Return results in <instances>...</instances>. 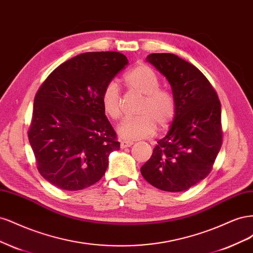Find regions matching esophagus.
Wrapping results in <instances>:
<instances>
[{
	"label": "esophagus",
	"instance_id": "1",
	"mask_svg": "<svg viewBox=\"0 0 253 253\" xmlns=\"http://www.w3.org/2000/svg\"><path fill=\"white\" fill-rule=\"evenodd\" d=\"M132 144H133L132 141H121V142H120V148H121V149H126V148L131 147Z\"/></svg>",
	"mask_w": 253,
	"mask_h": 253
}]
</instances>
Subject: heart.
<instances>
[{
  "instance_id": "heart-1",
  "label": "heart",
  "mask_w": 253,
  "mask_h": 253,
  "mask_svg": "<svg viewBox=\"0 0 253 253\" xmlns=\"http://www.w3.org/2000/svg\"><path fill=\"white\" fill-rule=\"evenodd\" d=\"M126 85L143 96L137 114L139 116L128 118L118 127L122 138L135 140L148 138L156 131V126L164 129L174 120L177 103L170 90L160 88L157 74L145 64H140L125 75ZM103 111L113 120L122 117V100L118 84L114 81L104 86L101 94Z\"/></svg>"
}]
</instances>
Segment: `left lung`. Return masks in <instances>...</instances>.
<instances>
[{"instance_id": "left-lung-1", "label": "left lung", "mask_w": 253, "mask_h": 253, "mask_svg": "<svg viewBox=\"0 0 253 253\" xmlns=\"http://www.w3.org/2000/svg\"><path fill=\"white\" fill-rule=\"evenodd\" d=\"M147 61L169 81L177 111L140 171L157 189L186 191L208 176L220 150L219 99L206 76L188 61L173 53H151Z\"/></svg>"}]
</instances>
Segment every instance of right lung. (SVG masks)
Wrapping results in <instances>:
<instances>
[{
	"label": "right lung",
	"instance_id": "obj_1",
	"mask_svg": "<svg viewBox=\"0 0 253 253\" xmlns=\"http://www.w3.org/2000/svg\"><path fill=\"white\" fill-rule=\"evenodd\" d=\"M126 64L117 51L84 52L59 65L38 89L28 139L38 171L53 186L78 191L104 175L120 142L101 94Z\"/></svg>",
	"mask_w": 253,
	"mask_h": 253
}]
</instances>
